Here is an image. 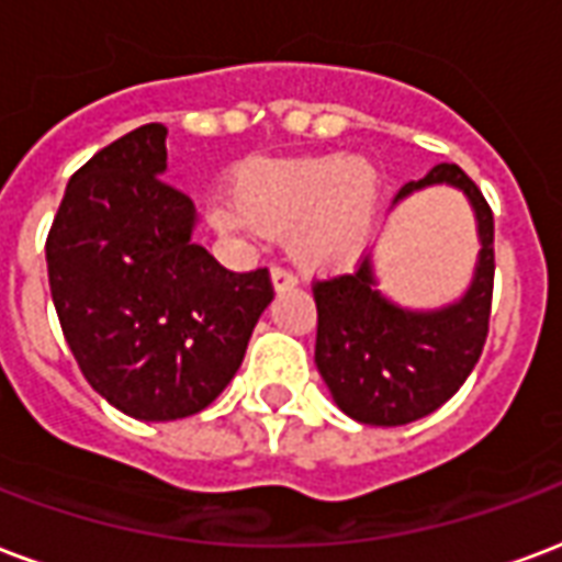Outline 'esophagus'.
Here are the masks:
<instances>
[{
    "instance_id": "obj_1",
    "label": "esophagus",
    "mask_w": 562,
    "mask_h": 562,
    "mask_svg": "<svg viewBox=\"0 0 562 562\" xmlns=\"http://www.w3.org/2000/svg\"><path fill=\"white\" fill-rule=\"evenodd\" d=\"M270 280H273V285H277V292H282V289H292V285H297V273L289 268H282V265H273V268H270Z\"/></svg>"
}]
</instances>
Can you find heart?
<instances>
[{
    "mask_svg": "<svg viewBox=\"0 0 562 562\" xmlns=\"http://www.w3.org/2000/svg\"><path fill=\"white\" fill-rule=\"evenodd\" d=\"M378 211V172L336 154L294 160H252L235 178L232 196L211 214L226 232H289L303 268H342L360 256Z\"/></svg>",
    "mask_w": 562,
    "mask_h": 562,
    "instance_id": "1",
    "label": "heart"
}]
</instances>
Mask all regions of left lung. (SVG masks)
Listing matches in <instances>:
<instances>
[{"label":"left lung","mask_w":562,"mask_h":562,"mask_svg":"<svg viewBox=\"0 0 562 562\" xmlns=\"http://www.w3.org/2000/svg\"><path fill=\"white\" fill-rule=\"evenodd\" d=\"M452 184L468 193L480 223V265L471 292L440 313H405L372 289L369 259L355 270L313 280L318 334L315 366L334 402L369 426H405L456 396L488 339L494 292V214L482 190L456 164H438L408 181L396 199L419 187Z\"/></svg>","instance_id":"1"}]
</instances>
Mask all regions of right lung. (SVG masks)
<instances>
[{
	"instance_id": "add662e5",
	"label": "right lung",
	"mask_w": 562,
	"mask_h": 562,
	"mask_svg": "<svg viewBox=\"0 0 562 562\" xmlns=\"http://www.w3.org/2000/svg\"><path fill=\"white\" fill-rule=\"evenodd\" d=\"M166 127L124 133L70 176L47 235L49 294L77 366L112 408L181 419L235 378L273 301L268 268H223L164 181Z\"/></svg>"
}]
</instances>
